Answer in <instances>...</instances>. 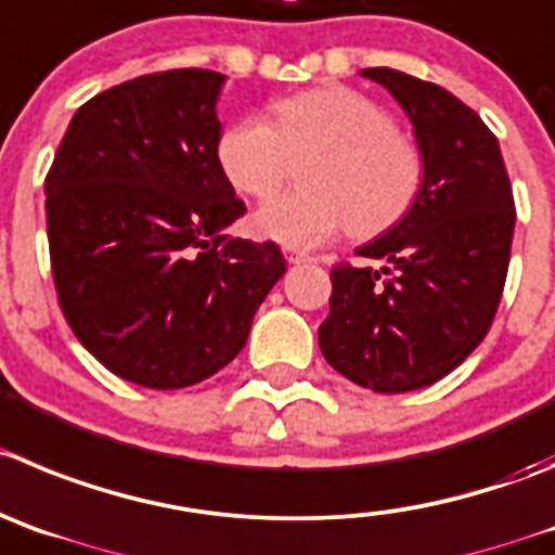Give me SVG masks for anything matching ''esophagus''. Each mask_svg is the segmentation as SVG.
I'll list each match as a JSON object with an SVG mask.
<instances>
[{"mask_svg": "<svg viewBox=\"0 0 555 555\" xmlns=\"http://www.w3.org/2000/svg\"><path fill=\"white\" fill-rule=\"evenodd\" d=\"M284 260L289 262V266H301V262H312L314 257H309L307 251H301V248H293V246H284Z\"/></svg>", "mask_w": 555, "mask_h": 555, "instance_id": "esophagus-1", "label": "esophagus"}]
</instances>
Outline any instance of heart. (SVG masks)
<instances>
[{"mask_svg":"<svg viewBox=\"0 0 555 555\" xmlns=\"http://www.w3.org/2000/svg\"><path fill=\"white\" fill-rule=\"evenodd\" d=\"M304 189L254 214V230L287 246H318L348 227L370 237L402 219L422 189L424 164L395 117L350 87L282 98L273 117L243 114L216 139V160L243 196L268 199L289 164L309 158Z\"/></svg>","mask_w":555,"mask_h":555,"instance_id":"obj_1","label":"heart"}]
</instances>
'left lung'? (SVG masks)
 Returning <instances> with one entry per match:
<instances>
[{"label":"left lung","instance_id":"8db88e82","mask_svg":"<svg viewBox=\"0 0 555 555\" xmlns=\"http://www.w3.org/2000/svg\"><path fill=\"white\" fill-rule=\"evenodd\" d=\"M361 74L408 112L424 178L402 221L356 251L380 271L331 268L318 336L339 375L400 395L441 380L488 336L509 271L515 196L499 139L474 108L402 70Z\"/></svg>","mask_w":555,"mask_h":555}]
</instances>
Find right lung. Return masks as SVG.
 <instances>
[{
  "label": "right lung",
  "instance_id": "right-lung-1",
  "mask_svg": "<svg viewBox=\"0 0 555 555\" xmlns=\"http://www.w3.org/2000/svg\"><path fill=\"white\" fill-rule=\"evenodd\" d=\"M224 76L158 70L74 114L46 175L56 301L114 375L185 388L230 364L287 271L273 241L224 235L246 214L221 175Z\"/></svg>",
  "mask_w": 555,
  "mask_h": 555
}]
</instances>
